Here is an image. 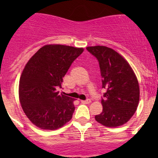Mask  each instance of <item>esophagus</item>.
<instances>
[{"instance_id": "34e87169", "label": "esophagus", "mask_w": 158, "mask_h": 158, "mask_svg": "<svg viewBox=\"0 0 158 158\" xmlns=\"http://www.w3.org/2000/svg\"><path fill=\"white\" fill-rule=\"evenodd\" d=\"M81 104H89L91 103V100H81Z\"/></svg>"}]
</instances>
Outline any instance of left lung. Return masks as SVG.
<instances>
[{"instance_id":"left-lung-1","label":"left lung","mask_w":158,"mask_h":158,"mask_svg":"<svg viewBox=\"0 0 158 158\" xmlns=\"http://www.w3.org/2000/svg\"><path fill=\"white\" fill-rule=\"evenodd\" d=\"M86 49L98 60L102 88L107 91L101 100L103 111L95 119L107 127L122 126L139 105L140 89L136 75L127 61L113 49L104 46Z\"/></svg>"}]
</instances>
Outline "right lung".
<instances>
[{"mask_svg":"<svg viewBox=\"0 0 158 158\" xmlns=\"http://www.w3.org/2000/svg\"><path fill=\"white\" fill-rule=\"evenodd\" d=\"M83 48L60 44L43 46L29 59L19 78L22 109L35 126L54 131L72 118L71 97L59 93L63 77Z\"/></svg>","mask_w":158,"mask_h":158,"instance_id":"obj_1","label":"right lung"}]
</instances>
